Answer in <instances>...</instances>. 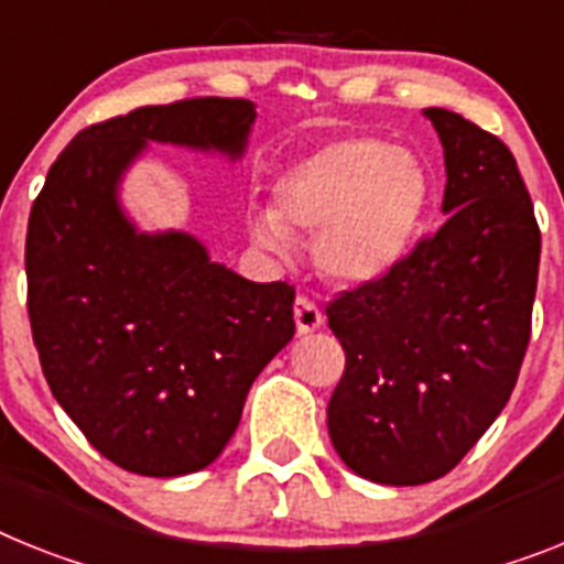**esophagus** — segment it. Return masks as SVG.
I'll use <instances>...</instances> for the list:
<instances>
[{"label": "esophagus", "instance_id": "obj_1", "mask_svg": "<svg viewBox=\"0 0 564 564\" xmlns=\"http://www.w3.org/2000/svg\"><path fill=\"white\" fill-rule=\"evenodd\" d=\"M295 326H297V335H306V333H315L321 324H324V315L315 304H312L310 297L297 295L295 297Z\"/></svg>", "mask_w": 564, "mask_h": 564}]
</instances>
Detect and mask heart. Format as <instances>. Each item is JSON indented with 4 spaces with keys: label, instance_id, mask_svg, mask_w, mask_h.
Returning <instances> with one entry per match:
<instances>
[{
    "label": "heart",
    "instance_id": "heart-1",
    "mask_svg": "<svg viewBox=\"0 0 564 564\" xmlns=\"http://www.w3.org/2000/svg\"><path fill=\"white\" fill-rule=\"evenodd\" d=\"M430 177L413 151L378 137H340L292 163L274 183V212L252 217V238L286 249L315 238V263L344 286L399 267L419 238Z\"/></svg>",
    "mask_w": 564,
    "mask_h": 564
}]
</instances>
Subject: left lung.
<instances>
[{"instance_id":"obj_1","label":"left lung","mask_w":564,"mask_h":564,"mask_svg":"<svg viewBox=\"0 0 564 564\" xmlns=\"http://www.w3.org/2000/svg\"><path fill=\"white\" fill-rule=\"evenodd\" d=\"M442 212L387 278L340 292L326 318L347 367L326 406L344 465L378 485H424L505 410L531 340L542 235L513 154L447 108Z\"/></svg>"}]
</instances>
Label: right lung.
<instances>
[{"mask_svg": "<svg viewBox=\"0 0 564 564\" xmlns=\"http://www.w3.org/2000/svg\"><path fill=\"white\" fill-rule=\"evenodd\" d=\"M249 99L145 106L79 131L28 217V318L54 399L108 462L140 476L209 467L246 392L295 335V286L212 263L186 231H137L117 200L145 145L240 158Z\"/></svg>", "mask_w": 564, "mask_h": 564, "instance_id": "obj_1", "label": "right lung"}]
</instances>
